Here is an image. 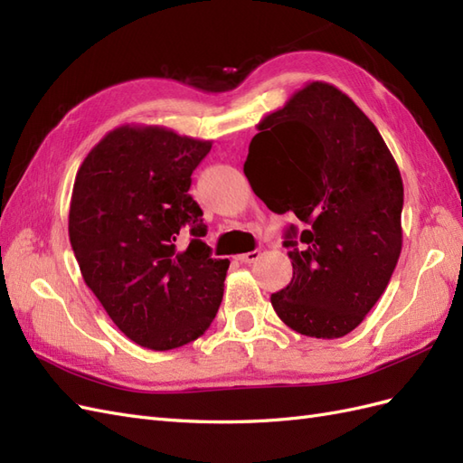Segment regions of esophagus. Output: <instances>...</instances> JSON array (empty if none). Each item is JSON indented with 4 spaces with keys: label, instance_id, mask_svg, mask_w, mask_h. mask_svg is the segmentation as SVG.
<instances>
[{
    "label": "esophagus",
    "instance_id": "esophagus-1",
    "mask_svg": "<svg viewBox=\"0 0 463 463\" xmlns=\"http://www.w3.org/2000/svg\"><path fill=\"white\" fill-rule=\"evenodd\" d=\"M236 260L242 264H254L260 260V250H252V252H246V254H239L236 256Z\"/></svg>",
    "mask_w": 463,
    "mask_h": 463
}]
</instances>
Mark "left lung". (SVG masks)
Listing matches in <instances>:
<instances>
[{
	"label": "left lung",
	"instance_id": "8db88e82",
	"mask_svg": "<svg viewBox=\"0 0 463 463\" xmlns=\"http://www.w3.org/2000/svg\"><path fill=\"white\" fill-rule=\"evenodd\" d=\"M244 162L269 211L307 227L286 231L293 278L271 307L295 333L340 338L382 298L402 246V180L375 125L326 81L295 91L258 125Z\"/></svg>",
	"mask_w": 463,
	"mask_h": 463
}]
</instances>
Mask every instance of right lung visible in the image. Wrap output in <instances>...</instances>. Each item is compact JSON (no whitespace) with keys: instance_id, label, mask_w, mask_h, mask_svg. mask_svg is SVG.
<instances>
[{"instance_id":"obj_1","label":"right lung","mask_w":463,"mask_h":463,"mask_svg":"<svg viewBox=\"0 0 463 463\" xmlns=\"http://www.w3.org/2000/svg\"><path fill=\"white\" fill-rule=\"evenodd\" d=\"M211 145L165 127L123 125L76 174L68 234L81 278L118 330L148 350L194 342L222 301L229 260L211 256L203 211L189 195Z\"/></svg>"}]
</instances>
